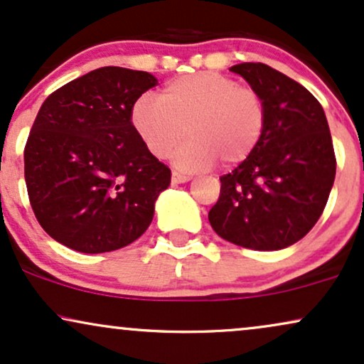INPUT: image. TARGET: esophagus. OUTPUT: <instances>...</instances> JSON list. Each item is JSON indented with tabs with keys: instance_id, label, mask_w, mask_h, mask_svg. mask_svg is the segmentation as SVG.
Segmentation results:
<instances>
[{
	"instance_id": "1",
	"label": "esophagus",
	"mask_w": 364,
	"mask_h": 364,
	"mask_svg": "<svg viewBox=\"0 0 364 364\" xmlns=\"http://www.w3.org/2000/svg\"><path fill=\"white\" fill-rule=\"evenodd\" d=\"M191 176L190 174H183V173H178V171H173V183H186L190 181Z\"/></svg>"
}]
</instances>
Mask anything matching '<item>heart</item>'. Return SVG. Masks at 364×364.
I'll use <instances>...</instances> for the list:
<instances>
[{"label": "heart", "instance_id": "heart-1", "mask_svg": "<svg viewBox=\"0 0 364 364\" xmlns=\"http://www.w3.org/2000/svg\"><path fill=\"white\" fill-rule=\"evenodd\" d=\"M268 122L266 100L256 87L220 73H196L169 81L159 98L142 95L130 108V124L146 149L164 157L183 135L174 154L186 169L217 161L232 168L256 151Z\"/></svg>", "mask_w": 364, "mask_h": 364}]
</instances>
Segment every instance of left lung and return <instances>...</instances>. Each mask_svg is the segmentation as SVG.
I'll return each mask as SVG.
<instances>
[{
  "label": "left lung",
  "instance_id": "1",
  "mask_svg": "<svg viewBox=\"0 0 364 364\" xmlns=\"http://www.w3.org/2000/svg\"><path fill=\"white\" fill-rule=\"evenodd\" d=\"M264 96L268 122L256 151L220 176L208 212L222 239L240 247L278 251L312 230L336 178L326 113L307 87L261 63L232 65Z\"/></svg>",
  "mask_w": 364,
  "mask_h": 364
}]
</instances>
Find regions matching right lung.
Returning <instances> with one entry per match:
<instances>
[{
	"label": "right lung",
	"instance_id": "right-lung-1",
	"mask_svg": "<svg viewBox=\"0 0 364 364\" xmlns=\"http://www.w3.org/2000/svg\"><path fill=\"white\" fill-rule=\"evenodd\" d=\"M157 80L107 65L47 96L25 144V183L42 229L74 251L129 246L147 230L171 169L130 124L132 103Z\"/></svg>",
	"mask_w": 364,
	"mask_h": 364
}]
</instances>
